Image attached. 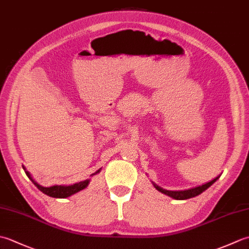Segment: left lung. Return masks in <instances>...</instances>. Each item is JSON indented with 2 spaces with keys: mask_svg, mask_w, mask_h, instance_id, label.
<instances>
[{
  "mask_svg": "<svg viewBox=\"0 0 249 249\" xmlns=\"http://www.w3.org/2000/svg\"><path fill=\"white\" fill-rule=\"evenodd\" d=\"M218 178H214L213 181H211L209 183H206L204 185H202V186H199V187H195V188H190V189H186V190H176V192H173V190H166V189H162L161 187L157 186L156 184H154L155 188L158 190V192H160L162 194H165L167 196H170L171 198L173 199H177V200H186V199H189V198H194L196 197V196L200 195L201 193H203L205 189H208L211 185H212L216 179H217Z\"/></svg>",
  "mask_w": 249,
  "mask_h": 249,
  "instance_id": "1",
  "label": "left lung"
}]
</instances>
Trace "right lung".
<instances>
[{"mask_svg":"<svg viewBox=\"0 0 249 249\" xmlns=\"http://www.w3.org/2000/svg\"><path fill=\"white\" fill-rule=\"evenodd\" d=\"M23 169H24V167H23ZM24 170H25V169H24ZM98 172H99V170L96 173H98ZM25 174L28 176V178L31 179V181L34 183L35 186L40 190V192H43L45 195L50 196V197H53V198H67V197H70V196L76 194L78 192H80V190L86 188L89 183V179H86V181L76 183L73 185H71V186H61V185H55V186H51V187H43V186H40L39 184H37L34 181V179L32 178L31 174L28 171H25Z\"/></svg>","mask_w":249,"mask_h":249,"instance_id":"1","label":"right lung"}]
</instances>
